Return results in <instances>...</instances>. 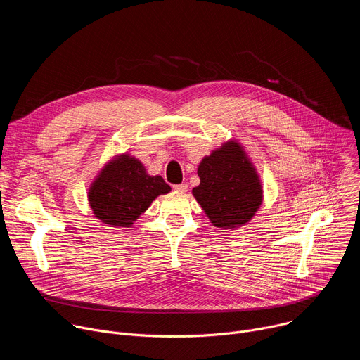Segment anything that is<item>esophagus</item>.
I'll return each instance as SVG.
<instances>
[{"label":"esophagus","mask_w":360,"mask_h":360,"mask_svg":"<svg viewBox=\"0 0 360 360\" xmlns=\"http://www.w3.org/2000/svg\"><path fill=\"white\" fill-rule=\"evenodd\" d=\"M172 188H174L176 192H186V191H188V184H185V182H184V184H178V185H174Z\"/></svg>","instance_id":"obj_1"}]
</instances>
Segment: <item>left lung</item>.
I'll return each instance as SVG.
<instances>
[{"mask_svg":"<svg viewBox=\"0 0 360 360\" xmlns=\"http://www.w3.org/2000/svg\"><path fill=\"white\" fill-rule=\"evenodd\" d=\"M193 196L211 222L224 229L250 221L262 202V188L253 167L236 142H228L203 158Z\"/></svg>","mask_w":360,"mask_h":360,"instance_id":"1","label":"left lung"}]
</instances>
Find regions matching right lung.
I'll list each match as a JSON object with an SVG mask.
<instances>
[{"instance_id": "1", "label": "right lung", "mask_w": 360, "mask_h": 360, "mask_svg": "<svg viewBox=\"0 0 360 360\" xmlns=\"http://www.w3.org/2000/svg\"><path fill=\"white\" fill-rule=\"evenodd\" d=\"M171 186L161 176H149L142 164L128 155L110 162L92 184L88 199L98 219L112 226H129Z\"/></svg>"}]
</instances>
